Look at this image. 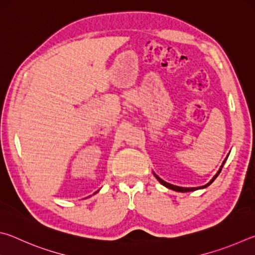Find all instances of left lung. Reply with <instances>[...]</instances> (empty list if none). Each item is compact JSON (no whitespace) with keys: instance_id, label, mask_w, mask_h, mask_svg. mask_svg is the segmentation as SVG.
Instances as JSON below:
<instances>
[{"instance_id":"8db88e82","label":"left lung","mask_w":255,"mask_h":255,"mask_svg":"<svg viewBox=\"0 0 255 255\" xmlns=\"http://www.w3.org/2000/svg\"><path fill=\"white\" fill-rule=\"evenodd\" d=\"M230 155V154H228ZM228 155H227V157H228ZM227 157L224 159V162H223V164L221 165V167H219V170L217 171V173H216L214 176H213V179H211L208 183L207 184H205V185H202V187H197V188H183V187H178V185H174V184H171V183H167V182H165V181L164 180H162L161 178H159V176H157L156 174L154 173V175H155V178H156L157 180H158V182L161 183L162 185H164V187H166V188H169V189H171V190H173V191H178V192H188V191H195V190H198V189H205V188H207L208 187V185H210L211 183L214 182V180L217 178L218 176V174L221 173V171H222V169H223V166H224V164H225V162H226V159H227Z\"/></svg>"}]
</instances>
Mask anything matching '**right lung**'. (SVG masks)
Wrapping results in <instances>:
<instances>
[{
  "mask_svg": "<svg viewBox=\"0 0 255 255\" xmlns=\"http://www.w3.org/2000/svg\"><path fill=\"white\" fill-rule=\"evenodd\" d=\"M98 191H99V190H98ZM98 191H97V192H98ZM97 192H96V193H97Z\"/></svg>",
  "mask_w": 255,
  "mask_h": 255,
  "instance_id": "1",
  "label": "right lung"
}]
</instances>
